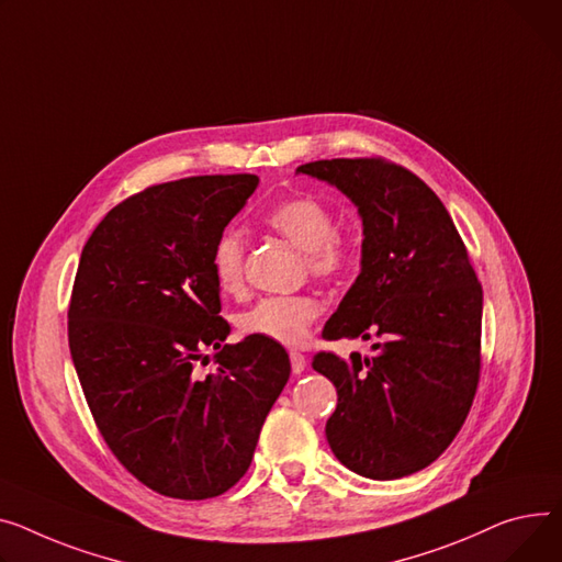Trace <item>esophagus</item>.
Returning a JSON list of instances; mask_svg holds the SVG:
<instances>
[{"label": "esophagus", "instance_id": "34e87169", "mask_svg": "<svg viewBox=\"0 0 562 562\" xmlns=\"http://www.w3.org/2000/svg\"><path fill=\"white\" fill-rule=\"evenodd\" d=\"M289 359H291V370L295 372V375H301V372H303L305 366H307L305 355L297 352V350H291V352H289Z\"/></svg>", "mask_w": 562, "mask_h": 562}]
</instances>
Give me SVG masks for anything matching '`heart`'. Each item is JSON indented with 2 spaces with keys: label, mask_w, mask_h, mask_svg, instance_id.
<instances>
[{
  "label": "heart",
  "mask_w": 562,
  "mask_h": 562,
  "mask_svg": "<svg viewBox=\"0 0 562 562\" xmlns=\"http://www.w3.org/2000/svg\"><path fill=\"white\" fill-rule=\"evenodd\" d=\"M265 223L297 250L307 252V269L321 280H336L348 273L355 248L348 235L336 228L334 212L314 196H291L267 210ZM244 237L228 228L212 246V276L216 284L235 293L244 282ZM321 303L310 293L267 295L239 318L246 336H259L282 346L301 344L310 325L318 318Z\"/></svg>",
  "instance_id": "obj_1"
}]
</instances>
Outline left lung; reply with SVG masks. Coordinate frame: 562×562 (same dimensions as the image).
<instances>
[{"mask_svg": "<svg viewBox=\"0 0 562 562\" xmlns=\"http://www.w3.org/2000/svg\"><path fill=\"white\" fill-rule=\"evenodd\" d=\"M295 171L336 187L363 223L361 271L323 336H382L370 357H314L339 395L327 442L361 476H408L434 463L468 418L481 368V284L450 212L416 173L382 158Z\"/></svg>", "mask_w": 562, "mask_h": 562, "instance_id": "1", "label": "left lung"}]
</instances>
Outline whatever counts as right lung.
Masks as SVG:
<instances>
[{"instance_id": "add662e5", "label": "right lung", "mask_w": 562, "mask_h": 562, "mask_svg": "<svg viewBox=\"0 0 562 562\" xmlns=\"http://www.w3.org/2000/svg\"><path fill=\"white\" fill-rule=\"evenodd\" d=\"M259 178L194 176L112 207L83 246L67 312L69 352L120 463L173 499L223 495L246 474L291 363L280 344H223L212 246ZM217 350V370L195 363Z\"/></svg>"}]
</instances>
